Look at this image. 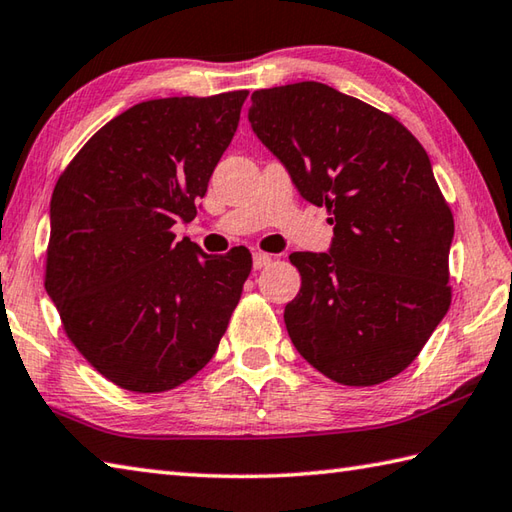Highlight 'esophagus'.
Here are the masks:
<instances>
[{"instance_id":"1","label":"esophagus","mask_w":512,"mask_h":512,"mask_svg":"<svg viewBox=\"0 0 512 512\" xmlns=\"http://www.w3.org/2000/svg\"><path fill=\"white\" fill-rule=\"evenodd\" d=\"M270 262H273V257H270V255H266V253H253V268L255 270L266 268Z\"/></svg>"}]
</instances>
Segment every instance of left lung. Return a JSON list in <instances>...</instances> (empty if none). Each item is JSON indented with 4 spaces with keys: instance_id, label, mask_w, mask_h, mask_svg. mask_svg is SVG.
<instances>
[{
    "instance_id": "1",
    "label": "left lung",
    "mask_w": 512,
    "mask_h": 512,
    "mask_svg": "<svg viewBox=\"0 0 512 512\" xmlns=\"http://www.w3.org/2000/svg\"><path fill=\"white\" fill-rule=\"evenodd\" d=\"M248 122L299 195L326 206L328 253L302 275L284 322L297 353L344 386L402 373L450 306L455 222L424 146L362 99L319 82L255 90Z\"/></svg>"
}]
</instances>
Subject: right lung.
<instances>
[{"label":"right lung","mask_w":512,"mask_h":512,"mask_svg":"<svg viewBox=\"0 0 512 512\" xmlns=\"http://www.w3.org/2000/svg\"><path fill=\"white\" fill-rule=\"evenodd\" d=\"M248 90L135 104L88 139L50 199L46 293L70 342L133 393L195 377L219 346L253 259L206 255L193 222Z\"/></svg>","instance_id":"obj_1"}]
</instances>
